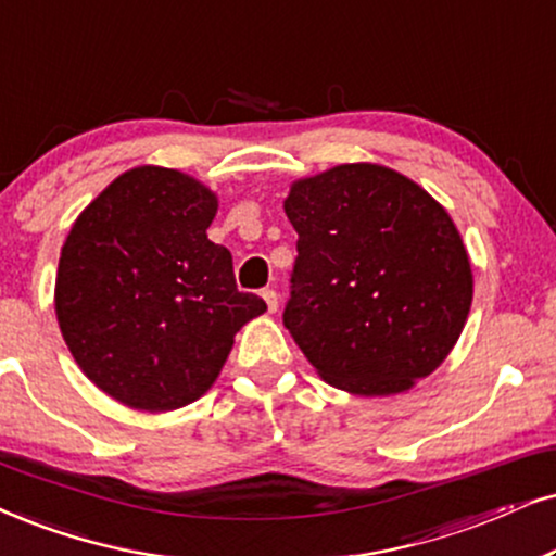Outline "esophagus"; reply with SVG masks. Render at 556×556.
I'll use <instances>...</instances> for the list:
<instances>
[{"instance_id":"1","label":"esophagus","mask_w":556,"mask_h":556,"mask_svg":"<svg viewBox=\"0 0 556 556\" xmlns=\"http://www.w3.org/2000/svg\"><path fill=\"white\" fill-rule=\"evenodd\" d=\"M262 298H264V302H266V307H269V313H277V307H279V294L274 292V290H264Z\"/></svg>"}]
</instances>
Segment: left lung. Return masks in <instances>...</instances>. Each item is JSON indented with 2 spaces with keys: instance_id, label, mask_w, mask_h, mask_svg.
<instances>
[{
  "instance_id": "1",
  "label": "left lung",
  "mask_w": 556,
  "mask_h": 556,
  "mask_svg": "<svg viewBox=\"0 0 556 556\" xmlns=\"http://www.w3.org/2000/svg\"><path fill=\"white\" fill-rule=\"evenodd\" d=\"M285 213L300 236L285 328L320 379L384 397L441 367L475 292L444 205L362 161L292 181Z\"/></svg>"
}]
</instances>
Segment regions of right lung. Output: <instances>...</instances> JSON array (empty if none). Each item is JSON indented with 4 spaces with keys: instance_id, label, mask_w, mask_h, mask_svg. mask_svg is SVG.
I'll return each mask as SVG.
<instances>
[{
    "instance_id": "1",
    "label": "right lung",
    "mask_w": 556,
    "mask_h": 556,
    "mask_svg": "<svg viewBox=\"0 0 556 556\" xmlns=\"http://www.w3.org/2000/svg\"><path fill=\"white\" fill-rule=\"evenodd\" d=\"M213 189L136 166L76 217L55 271V318L74 362L132 410L166 413L213 388L236 333L266 311L238 292L233 256L207 238Z\"/></svg>"
}]
</instances>
